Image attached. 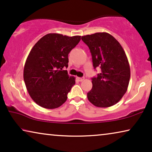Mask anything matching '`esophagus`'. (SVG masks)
Wrapping results in <instances>:
<instances>
[{
	"mask_svg": "<svg viewBox=\"0 0 152 152\" xmlns=\"http://www.w3.org/2000/svg\"><path fill=\"white\" fill-rule=\"evenodd\" d=\"M77 80L80 81V82H82V81L84 80V77H78Z\"/></svg>",
	"mask_w": 152,
	"mask_h": 152,
	"instance_id": "1",
	"label": "esophagus"
}]
</instances>
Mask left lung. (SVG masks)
Returning a JSON list of instances; mask_svg holds the SVG:
<instances>
[{"label":"left lung","instance_id":"1","mask_svg":"<svg viewBox=\"0 0 152 152\" xmlns=\"http://www.w3.org/2000/svg\"><path fill=\"white\" fill-rule=\"evenodd\" d=\"M82 40L90 49L93 67L101 68V73L92 78L88 99L95 107H111L123 97L129 82L130 67L125 52L107 32L83 36Z\"/></svg>","mask_w":152,"mask_h":152}]
</instances>
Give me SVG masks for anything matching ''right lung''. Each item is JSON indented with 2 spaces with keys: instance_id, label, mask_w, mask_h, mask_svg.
<instances>
[{
  "instance_id": "obj_1",
  "label": "right lung",
  "mask_w": 152,
  "mask_h": 152,
  "mask_svg": "<svg viewBox=\"0 0 152 152\" xmlns=\"http://www.w3.org/2000/svg\"><path fill=\"white\" fill-rule=\"evenodd\" d=\"M80 40V36L50 33L31 50L25 64L23 79L31 98L40 107L56 109L66 101L75 78L69 77L63 68L68 67V54Z\"/></svg>"
}]
</instances>
